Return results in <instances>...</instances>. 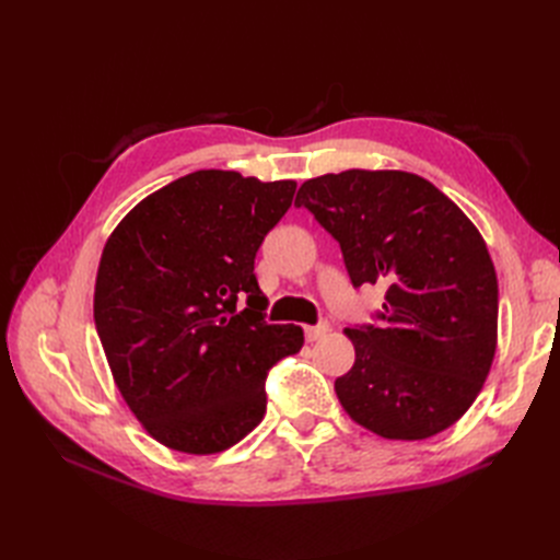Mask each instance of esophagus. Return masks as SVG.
<instances>
[{"mask_svg": "<svg viewBox=\"0 0 560 560\" xmlns=\"http://www.w3.org/2000/svg\"><path fill=\"white\" fill-rule=\"evenodd\" d=\"M327 331H329V322H319V325H315V327H306V338L308 341H319V338Z\"/></svg>", "mask_w": 560, "mask_h": 560, "instance_id": "obj_1", "label": "esophagus"}]
</instances>
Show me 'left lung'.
Instances as JSON below:
<instances>
[{"label": "left lung", "mask_w": 560, "mask_h": 560, "mask_svg": "<svg viewBox=\"0 0 560 560\" xmlns=\"http://www.w3.org/2000/svg\"><path fill=\"white\" fill-rule=\"evenodd\" d=\"M341 245L354 287L383 284L378 325L348 327L354 364L334 389L358 425L418 442L451 428L481 393L498 346V276L467 214L428 179L346 171L301 184Z\"/></svg>", "instance_id": "1"}]
</instances>
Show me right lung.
Masks as SVG:
<instances>
[{"instance_id": "right-lung-1", "label": "right lung", "mask_w": 560, "mask_h": 560, "mask_svg": "<svg viewBox=\"0 0 560 560\" xmlns=\"http://www.w3.org/2000/svg\"><path fill=\"white\" fill-rule=\"evenodd\" d=\"M294 191L292 179L196 171L140 200L107 238L95 329L118 393L163 446L238 444L266 413L268 369L301 350V327L264 319L254 276Z\"/></svg>"}]
</instances>
